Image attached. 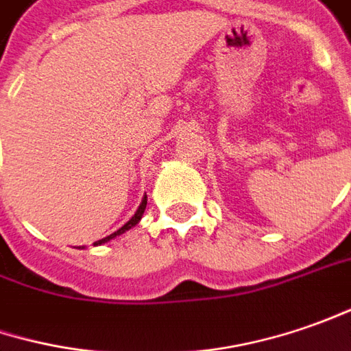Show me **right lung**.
Wrapping results in <instances>:
<instances>
[{
	"label": "right lung",
	"instance_id": "add662e5",
	"mask_svg": "<svg viewBox=\"0 0 351 351\" xmlns=\"http://www.w3.org/2000/svg\"><path fill=\"white\" fill-rule=\"evenodd\" d=\"M145 206H147V196H143V199H141V204H139L138 212L132 215V219H130V221H128L126 225H122V227H120L118 231H114L112 235L104 237V239H101V241H97V243H93V245L97 247V245H103V243H108L110 239H114V237L122 235V233H126V231H130L132 227H136V225L139 223V219H141V215H143V212H145Z\"/></svg>",
	"mask_w": 351,
	"mask_h": 351
}]
</instances>
